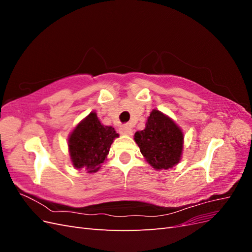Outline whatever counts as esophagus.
<instances>
[{
	"label": "esophagus",
	"instance_id": "1",
	"mask_svg": "<svg viewBox=\"0 0 252 252\" xmlns=\"http://www.w3.org/2000/svg\"><path fill=\"white\" fill-rule=\"evenodd\" d=\"M120 132L122 134H126V135H130L132 133V129L129 125H123L120 128Z\"/></svg>",
	"mask_w": 252,
	"mask_h": 252
}]
</instances>
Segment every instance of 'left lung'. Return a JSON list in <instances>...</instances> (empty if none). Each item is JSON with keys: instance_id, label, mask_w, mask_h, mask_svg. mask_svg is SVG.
Wrapping results in <instances>:
<instances>
[{"instance_id": "left-lung-1", "label": "left lung", "mask_w": 252, "mask_h": 252, "mask_svg": "<svg viewBox=\"0 0 252 252\" xmlns=\"http://www.w3.org/2000/svg\"><path fill=\"white\" fill-rule=\"evenodd\" d=\"M134 141L157 170L169 169L181 161L184 135L169 117L157 109L150 112L144 130L134 133Z\"/></svg>"}]
</instances>
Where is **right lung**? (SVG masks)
<instances>
[{
	"label": "right lung",
	"mask_w": 252,
	"mask_h": 252,
	"mask_svg": "<svg viewBox=\"0 0 252 252\" xmlns=\"http://www.w3.org/2000/svg\"><path fill=\"white\" fill-rule=\"evenodd\" d=\"M119 134L111 126L101 124L95 112H90L73 129L68 138V149L73 167L96 172L109 154Z\"/></svg>",
	"instance_id": "right-lung-1"
}]
</instances>
